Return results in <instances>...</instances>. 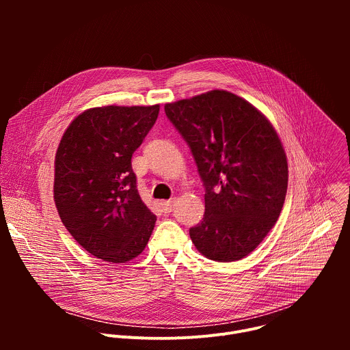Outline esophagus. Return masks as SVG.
<instances>
[{
  "mask_svg": "<svg viewBox=\"0 0 350 350\" xmlns=\"http://www.w3.org/2000/svg\"><path fill=\"white\" fill-rule=\"evenodd\" d=\"M161 206H162V211H163L165 213H170V212L174 209V199H169V201H163V202L161 204Z\"/></svg>",
  "mask_w": 350,
  "mask_h": 350,
  "instance_id": "obj_1",
  "label": "esophagus"
}]
</instances>
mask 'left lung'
Here are the masks:
<instances>
[{
	"label": "left lung",
	"mask_w": 350,
	"mask_h": 350,
	"mask_svg": "<svg viewBox=\"0 0 350 350\" xmlns=\"http://www.w3.org/2000/svg\"><path fill=\"white\" fill-rule=\"evenodd\" d=\"M165 112L205 185V215L189 228L192 243L216 262L247 256L275 224L286 195L288 162L275 129L224 90L166 104Z\"/></svg>",
	"instance_id": "8db88e82"
}]
</instances>
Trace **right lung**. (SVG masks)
<instances>
[{
  "label": "right lung",
  "mask_w": 350,
  "mask_h": 350,
  "mask_svg": "<svg viewBox=\"0 0 350 350\" xmlns=\"http://www.w3.org/2000/svg\"><path fill=\"white\" fill-rule=\"evenodd\" d=\"M158 115L159 105L91 108L62 135L55 206L70 235L98 259L130 262L152 234L157 216L138 193L131 157Z\"/></svg>",
  "instance_id": "1"
}]
</instances>
